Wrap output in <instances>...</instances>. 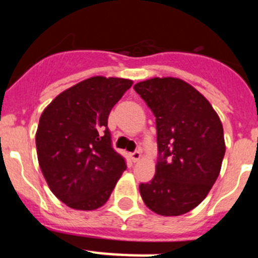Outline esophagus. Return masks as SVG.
Returning <instances> with one entry per match:
<instances>
[{
    "label": "esophagus",
    "instance_id": "34e87169",
    "mask_svg": "<svg viewBox=\"0 0 258 258\" xmlns=\"http://www.w3.org/2000/svg\"><path fill=\"white\" fill-rule=\"evenodd\" d=\"M141 156H142V152H141L140 150H136V151L131 152V157H132V160H133L134 163L140 160Z\"/></svg>",
    "mask_w": 258,
    "mask_h": 258
}]
</instances>
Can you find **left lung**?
Masks as SVG:
<instances>
[{"label": "left lung", "instance_id": "obj_1", "mask_svg": "<svg viewBox=\"0 0 258 258\" xmlns=\"http://www.w3.org/2000/svg\"><path fill=\"white\" fill-rule=\"evenodd\" d=\"M156 121L155 177L140 184L143 202L161 216H181L198 207L217 179L225 156L221 120L197 89L179 79L134 85Z\"/></svg>", "mask_w": 258, "mask_h": 258}]
</instances>
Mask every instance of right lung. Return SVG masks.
<instances>
[{
    "mask_svg": "<svg viewBox=\"0 0 258 258\" xmlns=\"http://www.w3.org/2000/svg\"><path fill=\"white\" fill-rule=\"evenodd\" d=\"M132 84L117 77H90L60 93L41 115L38 164L52 194L71 208L103 206L126 169L107 124L112 107Z\"/></svg>",
    "mask_w": 258,
    "mask_h": 258,
    "instance_id": "add662e5",
    "label": "right lung"
}]
</instances>
